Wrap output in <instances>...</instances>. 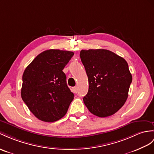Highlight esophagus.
Here are the masks:
<instances>
[{
  "label": "esophagus",
  "mask_w": 154,
  "mask_h": 154,
  "mask_svg": "<svg viewBox=\"0 0 154 154\" xmlns=\"http://www.w3.org/2000/svg\"><path fill=\"white\" fill-rule=\"evenodd\" d=\"M72 91L74 93H78V87H74L72 88Z\"/></svg>",
  "instance_id": "34e87169"
}]
</instances>
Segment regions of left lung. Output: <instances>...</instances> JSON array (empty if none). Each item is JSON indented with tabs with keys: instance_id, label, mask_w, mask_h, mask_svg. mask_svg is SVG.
Masks as SVG:
<instances>
[{
	"instance_id": "obj_1",
	"label": "left lung",
	"mask_w": 154,
	"mask_h": 154,
	"mask_svg": "<svg viewBox=\"0 0 154 154\" xmlns=\"http://www.w3.org/2000/svg\"><path fill=\"white\" fill-rule=\"evenodd\" d=\"M80 56L89 82L85 105L100 118L114 114L125 104L132 82L127 61L104 49L81 50Z\"/></svg>"
}]
</instances>
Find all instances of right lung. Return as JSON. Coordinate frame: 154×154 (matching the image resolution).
<instances>
[{
    "mask_svg": "<svg viewBox=\"0 0 154 154\" xmlns=\"http://www.w3.org/2000/svg\"><path fill=\"white\" fill-rule=\"evenodd\" d=\"M73 55L72 51L46 50L25 69L21 98L40 120L54 122L66 114L74 94L66 85L63 70Z\"/></svg>",
    "mask_w": 154,
    "mask_h": 154,
    "instance_id": "obj_1",
    "label": "right lung"
}]
</instances>
